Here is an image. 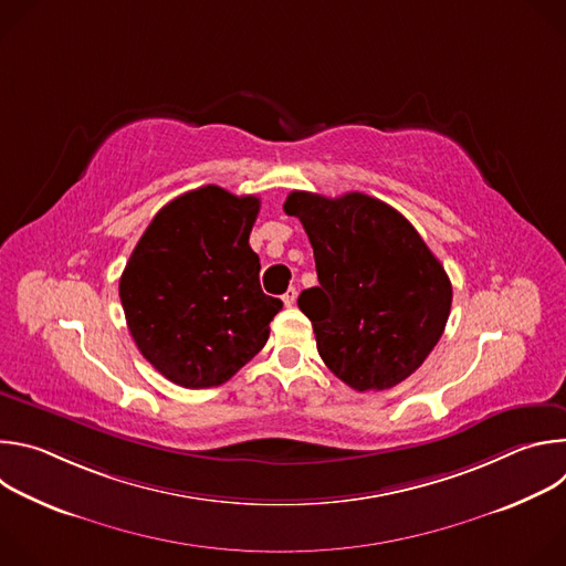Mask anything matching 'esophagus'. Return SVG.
I'll list each match as a JSON object with an SVG mask.
<instances>
[{"mask_svg":"<svg viewBox=\"0 0 566 566\" xmlns=\"http://www.w3.org/2000/svg\"><path fill=\"white\" fill-rule=\"evenodd\" d=\"M282 300H284V304H286V306H293V304H295V300H297V291L291 286V289L282 295Z\"/></svg>","mask_w":566,"mask_h":566,"instance_id":"1","label":"esophagus"}]
</instances>
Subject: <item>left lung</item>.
Listing matches in <instances>:
<instances>
[{
	"label": "left lung",
	"instance_id": "1",
	"mask_svg": "<svg viewBox=\"0 0 566 566\" xmlns=\"http://www.w3.org/2000/svg\"><path fill=\"white\" fill-rule=\"evenodd\" d=\"M315 258L317 286L297 297L319 358L358 391L415 374L443 336L452 284L415 226L363 192H291Z\"/></svg>",
	"mask_w": 566,
	"mask_h": 566
}]
</instances>
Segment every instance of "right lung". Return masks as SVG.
I'll list each match as a JSON object with an SVG mask.
<instances>
[{"mask_svg": "<svg viewBox=\"0 0 566 566\" xmlns=\"http://www.w3.org/2000/svg\"><path fill=\"white\" fill-rule=\"evenodd\" d=\"M258 212L253 195L190 190L156 212L120 275L138 352L181 387L226 382L269 340L282 300L260 286L249 244Z\"/></svg>", "mask_w": 566, "mask_h": 566, "instance_id": "right-lung-1", "label": "right lung"}]
</instances>
